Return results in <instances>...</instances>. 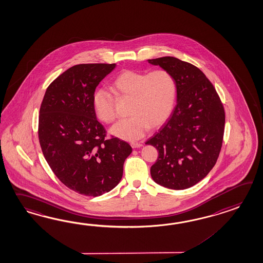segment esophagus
<instances>
[{
  "label": "esophagus",
  "instance_id": "esophagus-1",
  "mask_svg": "<svg viewBox=\"0 0 263 263\" xmlns=\"http://www.w3.org/2000/svg\"><path fill=\"white\" fill-rule=\"evenodd\" d=\"M130 146L133 148H138V147H142V144L141 143H135V142H133V143H130Z\"/></svg>",
  "mask_w": 263,
  "mask_h": 263
}]
</instances>
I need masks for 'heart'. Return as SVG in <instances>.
<instances>
[{"mask_svg": "<svg viewBox=\"0 0 263 263\" xmlns=\"http://www.w3.org/2000/svg\"><path fill=\"white\" fill-rule=\"evenodd\" d=\"M112 90L120 98H130V117L116 123L110 134L125 141H137L149 128H156L170 118L177 96V83L172 73L159 69L149 73L124 70L112 81ZM96 116L110 124L116 118L115 98L111 92L100 89L93 95Z\"/></svg>", "mask_w": 263, "mask_h": 263, "instance_id": "obj_1", "label": "heart"}]
</instances>
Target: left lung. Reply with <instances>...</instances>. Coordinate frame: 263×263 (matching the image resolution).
Returning a JSON list of instances; mask_svg holds the SVG:
<instances>
[{"instance_id":"obj_1","label":"left lung","mask_w":263,"mask_h":263,"mask_svg":"<svg viewBox=\"0 0 263 263\" xmlns=\"http://www.w3.org/2000/svg\"><path fill=\"white\" fill-rule=\"evenodd\" d=\"M148 62L170 71L177 83V105L158 133L146 142L159 153L151 174L165 187L185 190L205 177L218 160L224 109L213 84L193 64L173 57Z\"/></svg>"}]
</instances>
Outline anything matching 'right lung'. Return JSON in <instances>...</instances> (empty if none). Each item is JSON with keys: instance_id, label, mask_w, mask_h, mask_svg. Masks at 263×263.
Masks as SVG:
<instances>
[{"instance_id": "right-lung-1", "label": "right lung", "mask_w": 263, "mask_h": 263, "mask_svg": "<svg viewBox=\"0 0 263 263\" xmlns=\"http://www.w3.org/2000/svg\"><path fill=\"white\" fill-rule=\"evenodd\" d=\"M116 63L78 64L47 88L39 116V140L52 171L68 189L98 197L115 189L133 149L98 122L92 98Z\"/></svg>"}]
</instances>
